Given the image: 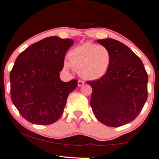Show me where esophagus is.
Masks as SVG:
<instances>
[{
    "label": "esophagus",
    "mask_w": 159,
    "mask_h": 159,
    "mask_svg": "<svg viewBox=\"0 0 159 159\" xmlns=\"http://www.w3.org/2000/svg\"><path fill=\"white\" fill-rule=\"evenodd\" d=\"M84 84H85V82L83 81V80H79V81H78V86H83V85H84Z\"/></svg>",
    "instance_id": "esophagus-1"
}]
</instances>
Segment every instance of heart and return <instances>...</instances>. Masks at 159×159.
Segmentation results:
<instances>
[{
    "label": "heart",
    "instance_id": "obj_1",
    "mask_svg": "<svg viewBox=\"0 0 159 159\" xmlns=\"http://www.w3.org/2000/svg\"><path fill=\"white\" fill-rule=\"evenodd\" d=\"M68 58L69 62H63L64 70H70L72 67L82 78L93 80L102 79L108 72L111 55L106 47L86 42L70 50Z\"/></svg>",
    "mask_w": 159,
    "mask_h": 159
}]
</instances>
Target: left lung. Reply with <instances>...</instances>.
I'll use <instances>...</instances> for the list:
<instances>
[{"instance_id": "obj_1", "label": "left lung", "mask_w": 159, "mask_h": 159, "mask_svg": "<svg viewBox=\"0 0 159 159\" xmlns=\"http://www.w3.org/2000/svg\"><path fill=\"white\" fill-rule=\"evenodd\" d=\"M110 51L108 72L88 81L92 88L91 107L96 117L109 127L129 123L142 110L148 97V74L143 63L128 47L117 40L98 39Z\"/></svg>"}]
</instances>
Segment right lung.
Masks as SVG:
<instances>
[{"mask_svg": "<svg viewBox=\"0 0 159 159\" xmlns=\"http://www.w3.org/2000/svg\"><path fill=\"white\" fill-rule=\"evenodd\" d=\"M73 44V39L49 37L32 44L16 60L10 73L11 98L31 123L56 122L69 93L76 89V80L63 82L60 79L65 55Z\"/></svg>", "mask_w": 159, "mask_h": 159, "instance_id": "1", "label": "right lung"}]
</instances>
